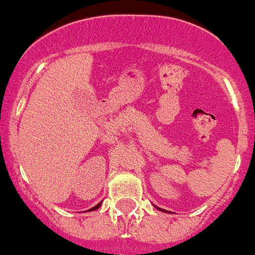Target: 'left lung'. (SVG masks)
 I'll use <instances>...</instances> for the list:
<instances>
[{
  "instance_id": "8db88e82",
  "label": "left lung",
  "mask_w": 255,
  "mask_h": 255,
  "mask_svg": "<svg viewBox=\"0 0 255 255\" xmlns=\"http://www.w3.org/2000/svg\"><path fill=\"white\" fill-rule=\"evenodd\" d=\"M155 207H157V206H155ZM157 209H158V210H162V209H159V207H157ZM162 211H164V213H166V210H162Z\"/></svg>"
}]
</instances>
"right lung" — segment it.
Wrapping results in <instances>:
<instances>
[{
	"instance_id": "obj_1",
	"label": "right lung",
	"mask_w": 255,
	"mask_h": 255,
	"mask_svg": "<svg viewBox=\"0 0 255 255\" xmlns=\"http://www.w3.org/2000/svg\"><path fill=\"white\" fill-rule=\"evenodd\" d=\"M100 206H101V202H100V204H98V205H96V206H95V207H92V209H91V210H89V211L97 210V209H98V207H100Z\"/></svg>"
}]
</instances>
